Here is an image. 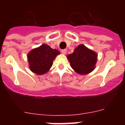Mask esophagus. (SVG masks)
Here are the masks:
<instances>
[{
    "instance_id": "1",
    "label": "esophagus",
    "mask_w": 125,
    "mask_h": 125,
    "mask_svg": "<svg viewBox=\"0 0 125 125\" xmlns=\"http://www.w3.org/2000/svg\"><path fill=\"white\" fill-rule=\"evenodd\" d=\"M66 51H67V50H66V49H64V50H62L61 52L63 54H66Z\"/></svg>"
}]
</instances>
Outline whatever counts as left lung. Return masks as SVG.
<instances>
[{
    "instance_id": "8db88e82",
    "label": "left lung",
    "mask_w": 125,
    "mask_h": 125,
    "mask_svg": "<svg viewBox=\"0 0 125 125\" xmlns=\"http://www.w3.org/2000/svg\"><path fill=\"white\" fill-rule=\"evenodd\" d=\"M71 66L77 73L85 75L95 69L97 54L84 45H79L72 54L68 55Z\"/></svg>"
}]
</instances>
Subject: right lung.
<instances>
[{
    "instance_id": "right-lung-1",
    "label": "right lung",
    "mask_w": 125,
    "mask_h": 125,
    "mask_svg": "<svg viewBox=\"0 0 125 125\" xmlns=\"http://www.w3.org/2000/svg\"><path fill=\"white\" fill-rule=\"evenodd\" d=\"M60 52L46 44H42L28 54V61L30 70L38 75L47 73L52 66L53 60Z\"/></svg>"
}]
</instances>
